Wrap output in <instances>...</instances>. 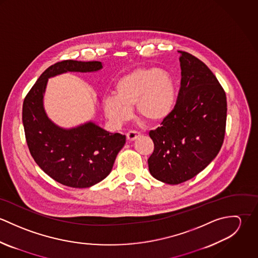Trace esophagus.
<instances>
[{"label":"esophagus","instance_id":"1","mask_svg":"<svg viewBox=\"0 0 258 258\" xmlns=\"http://www.w3.org/2000/svg\"><path fill=\"white\" fill-rule=\"evenodd\" d=\"M126 136H127V139L129 141H134L140 136V133H138L137 131H129Z\"/></svg>","mask_w":258,"mask_h":258}]
</instances>
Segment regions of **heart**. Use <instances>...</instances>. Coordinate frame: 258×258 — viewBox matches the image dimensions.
I'll use <instances>...</instances> for the list:
<instances>
[{
    "label": "heart",
    "instance_id": "obj_1",
    "mask_svg": "<svg viewBox=\"0 0 258 258\" xmlns=\"http://www.w3.org/2000/svg\"><path fill=\"white\" fill-rule=\"evenodd\" d=\"M116 95L103 98V109L111 122L120 126L133 116V106L140 117L159 123L173 110L176 87L171 75L159 69H137L118 79Z\"/></svg>",
    "mask_w": 258,
    "mask_h": 258
}]
</instances>
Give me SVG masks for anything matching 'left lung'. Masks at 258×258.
Wrapping results in <instances>:
<instances>
[{"label":"left lung","instance_id":"1","mask_svg":"<svg viewBox=\"0 0 258 258\" xmlns=\"http://www.w3.org/2000/svg\"><path fill=\"white\" fill-rule=\"evenodd\" d=\"M180 53L181 87L171 114L150 131L154 152L150 174L178 184L202 172L219 154L226 123V96L219 80L199 58Z\"/></svg>","mask_w":258,"mask_h":258}]
</instances>
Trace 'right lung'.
Instances as JSON below:
<instances>
[{"mask_svg": "<svg viewBox=\"0 0 258 258\" xmlns=\"http://www.w3.org/2000/svg\"><path fill=\"white\" fill-rule=\"evenodd\" d=\"M100 61L63 60L38 77L23 104V124L29 150L39 168L50 178L72 187H89L110 174L126 136L110 133L89 121L66 129L53 123L43 107L48 78L66 73H94Z\"/></svg>", "mask_w": 258, "mask_h": 258, "instance_id": "1", "label": "right lung"}]
</instances>
